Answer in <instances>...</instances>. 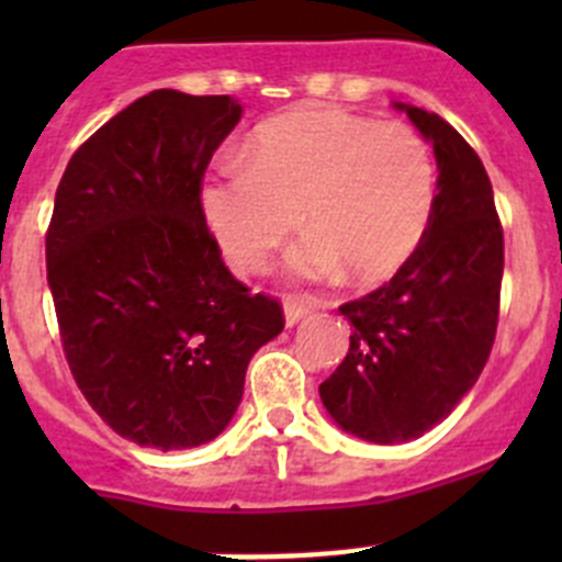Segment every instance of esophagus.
<instances>
[{"instance_id":"obj_1","label":"esophagus","mask_w":562,"mask_h":562,"mask_svg":"<svg viewBox=\"0 0 562 562\" xmlns=\"http://www.w3.org/2000/svg\"><path fill=\"white\" fill-rule=\"evenodd\" d=\"M313 310V302H307V299H296V296H288L285 299V323L288 326H296L299 321H302L304 315Z\"/></svg>"}]
</instances>
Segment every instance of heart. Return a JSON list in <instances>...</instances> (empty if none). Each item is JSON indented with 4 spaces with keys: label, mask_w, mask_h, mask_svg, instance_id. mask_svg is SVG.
Here are the masks:
<instances>
[{
    "label": "heart",
    "mask_w": 562,
    "mask_h": 562,
    "mask_svg": "<svg viewBox=\"0 0 562 562\" xmlns=\"http://www.w3.org/2000/svg\"><path fill=\"white\" fill-rule=\"evenodd\" d=\"M438 203L432 146L405 122L342 111L291 113L260 124L241 162H220L201 184V214L234 269L258 271L302 225L291 266L302 277L339 269L375 285L402 269Z\"/></svg>",
    "instance_id": "obj_1"
}]
</instances>
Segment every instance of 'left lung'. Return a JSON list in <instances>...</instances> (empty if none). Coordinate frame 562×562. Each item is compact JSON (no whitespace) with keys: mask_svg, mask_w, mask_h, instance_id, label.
I'll return each instance as SVG.
<instances>
[{"mask_svg":"<svg viewBox=\"0 0 562 562\" xmlns=\"http://www.w3.org/2000/svg\"><path fill=\"white\" fill-rule=\"evenodd\" d=\"M432 140L438 203L427 239L394 277L345 302L350 348L321 400L345 432L402 443L443 422L490 359L501 315L503 225L473 146L438 113L396 105Z\"/></svg>","mask_w":562,"mask_h":562,"instance_id":"obj_1","label":"left lung"}]
</instances>
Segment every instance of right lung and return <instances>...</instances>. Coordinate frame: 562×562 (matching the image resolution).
<instances>
[{
  "mask_svg": "<svg viewBox=\"0 0 562 562\" xmlns=\"http://www.w3.org/2000/svg\"><path fill=\"white\" fill-rule=\"evenodd\" d=\"M241 119L231 94H144L67 162L45 234L61 348L78 389L122 438L192 449L245 394L282 304L249 293L201 214L212 155Z\"/></svg>",
  "mask_w": 562,
  "mask_h": 562,
  "instance_id": "obj_1",
  "label": "right lung"
}]
</instances>
